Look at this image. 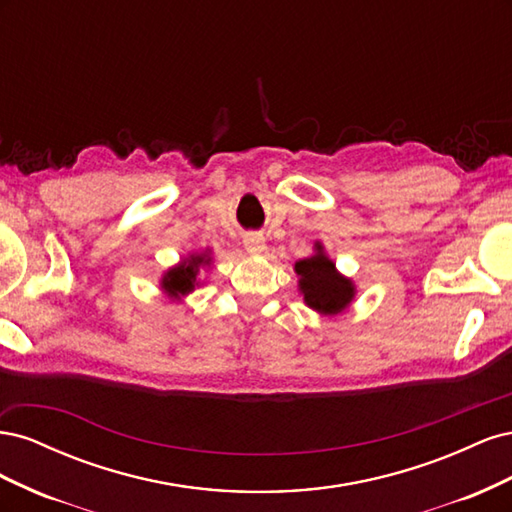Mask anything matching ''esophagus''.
I'll list each match as a JSON object with an SVG mask.
<instances>
[{"mask_svg": "<svg viewBox=\"0 0 512 512\" xmlns=\"http://www.w3.org/2000/svg\"><path fill=\"white\" fill-rule=\"evenodd\" d=\"M243 245H245V250L250 252V254H254V256H258V254H262V252L267 250L265 237H260V235H245L243 237Z\"/></svg>", "mask_w": 512, "mask_h": 512, "instance_id": "34e87169", "label": "esophagus"}]
</instances>
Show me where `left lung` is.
I'll use <instances>...</instances> for the list:
<instances>
[{
	"mask_svg": "<svg viewBox=\"0 0 512 512\" xmlns=\"http://www.w3.org/2000/svg\"><path fill=\"white\" fill-rule=\"evenodd\" d=\"M316 254L294 262L299 275V290L307 307L316 309L322 316H337L354 299V284L335 269V262L324 254L322 245H314Z\"/></svg>",
	"mask_w": 512,
	"mask_h": 512,
	"instance_id": "8db88e82",
	"label": "left lung"
}]
</instances>
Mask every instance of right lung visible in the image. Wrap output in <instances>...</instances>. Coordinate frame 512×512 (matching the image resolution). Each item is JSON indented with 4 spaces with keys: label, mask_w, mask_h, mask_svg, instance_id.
<instances>
[{
    "label": "right lung",
    "mask_w": 512,
    "mask_h": 512,
    "mask_svg": "<svg viewBox=\"0 0 512 512\" xmlns=\"http://www.w3.org/2000/svg\"><path fill=\"white\" fill-rule=\"evenodd\" d=\"M209 265H211L209 250L203 254H190L188 258H183L177 267L168 269L164 273L160 286L168 294V297L181 299L196 288V284H198L196 275H198L200 267H209Z\"/></svg>",
    "instance_id": "add662e5"
}]
</instances>
